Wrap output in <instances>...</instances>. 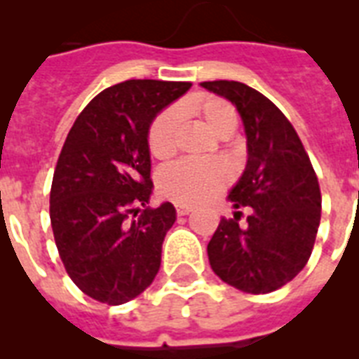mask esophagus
Masks as SVG:
<instances>
[{
	"label": "esophagus",
	"mask_w": 359,
	"mask_h": 359,
	"mask_svg": "<svg viewBox=\"0 0 359 359\" xmlns=\"http://www.w3.org/2000/svg\"><path fill=\"white\" fill-rule=\"evenodd\" d=\"M191 212V207H188V205H177V214L179 216H186V214Z\"/></svg>",
	"instance_id": "1"
}]
</instances>
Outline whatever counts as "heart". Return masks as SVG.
<instances>
[{
	"label": "heart",
	"mask_w": 359,
	"mask_h": 359,
	"mask_svg": "<svg viewBox=\"0 0 359 359\" xmlns=\"http://www.w3.org/2000/svg\"><path fill=\"white\" fill-rule=\"evenodd\" d=\"M186 114L199 117L218 137H227L236 128V109L227 100L199 93L182 104ZM179 115L171 108L152 119L147 132V147L152 158L160 162L175 154ZM229 184V171L219 162H179L163 169L158 177V191L163 199L179 205H199Z\"/></svg>",
	"instance_id": "1"
}]
</instances>
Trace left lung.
Here are the masks:
<instances>
[{
    "label": "left lung",
    "mask_w": 359,
    "mask_h": 359,
    "mask_svg": "<svg viewBox=\"0 0 359 359\" xmlns=\"http://www.w3.org/2000/svg\"><path fill=\"white\" fill-rule=\"evenodd\" d=\"M235 104L248 137L244 175L227 196L250 214L222 218L208 242V261L222 281L266 294L298 276L311 257L323 197L318 179L294 126L281 109L245 83L203 81Z\"/></svg>",
    "instance_id": "obj_1"
}]
</instances>
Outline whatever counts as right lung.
<instances>
[{"instance_id":"right-lung-1","label":"right lung","mask_w":359,"mask_h":359,"mask_svg":"<svg viewBox=\"0 0 359 359\" xmlns=\"http://www.w3.org/2000/svg\"><path fill=\"white\" fill-rule=\"evenodd\" d=\"M190 81L128 80L98 93L70 128L53 171L50 219L65 270L108 306L154 281L175 207L143 208L152 191L147 132Z\"/></svg>"}]
</instances>
